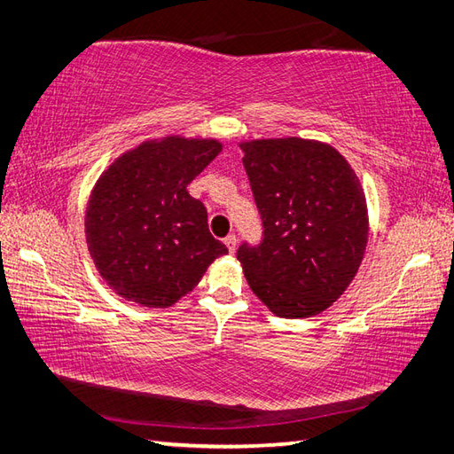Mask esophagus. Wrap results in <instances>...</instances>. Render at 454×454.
<instances>
[{"label": "esophagus", "mask_w": 454, "mask_h": 454, "mask_svg": "<svg viewBox=\"0 0 454 454\" xmlns=\"http://www.w3.org/2000/svg\"><path fill=\"white\" fill-rule=\"evenodd\" d=\"M223 243H225V247L229 248V253L233 254L235 250H237V237H235V235H227V237H225V240H223Z\"/></svg>", "instance_id": "1"}]
</instances>
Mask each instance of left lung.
<instances>
[{
  "instance_id": "1",
  "label": "left lung",
  "mask_w": 454,
  "mask_h": 454,
  "mask_svg": "<svg viewBox=\"0 0 454 454\" xmlns=\"http://www.w3.org/2000/svg\"><path fill=\"white\" fill-rule=\"evenodd\" d=\"M240 149L264 225L258 247L237 250L248 286L276 317L320 315L365 254L369 215L356 170L315 139H250Z\"/></svg>"
}]
</instances>
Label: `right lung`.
<instances>
[{"instance_id":"add662e5","label":"right lung","mask_w":454,"mask_h":454,"mask_svg":"<svg viewBox=\"0 0 454 454\" xmlns=\"http://www.w3.org/2000/svg\"><path fill=\"white\" fill-rule=\"evenodd\" d=\"M217 139L167 136L126 151L98 176L85 237L108 287L132 303L165 309L190 294L227 247L186 186L214 160Z\"/></svg>"}]
</instances>
